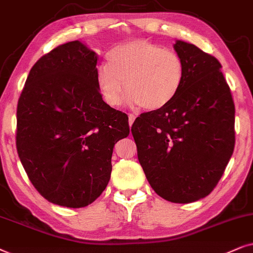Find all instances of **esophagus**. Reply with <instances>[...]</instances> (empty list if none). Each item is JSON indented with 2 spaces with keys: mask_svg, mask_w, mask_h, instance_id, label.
I'll use <instances>...</instances> for the list:
<instances>
[{
  "mask_svg": "<svg viewBox=\"0 0 253 253\" xmlns=\"http://www.w3.org/2000/svg\"><path fill=\"white\" fill-rule=\"evenodd\" d=\"M128 124H129V127H132V125L134 123V120H135V116H133V114H129L128 116Z\"/></svg>",
  "mask_w": 253,
  "mask_h": 253,
  "instance_id": "esophagus-1",
  "label": "esophagus"
}]
</instances>
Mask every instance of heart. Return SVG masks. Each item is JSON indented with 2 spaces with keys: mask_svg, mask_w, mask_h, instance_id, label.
Returning <instances> with one entry per match:
<instances>
[{
  "mask_svg": "<svg viewBox=\"0 0 253 253\" xmlns=\"http://www.w3.org/2000/svg\"><path fill=\"white\" fill-rule=\"evenodd\" d=\"M185 62L177 52L148 40L120 43L107 53L106 65L96 68V85L110 106L128 99L147 111L169 105L179 93Z\"/></svg>",
  "mask_w": 253,
  "mask_h": 253,
  "instance_id": "heart-1",
  "label": "heart"
}]
</instances>
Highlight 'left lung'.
<instances>
[{"mask_svg":"<svg viewBox=\"0 0 253 253\" xmlns=\"http://www.w3.org/2000/svg\"><path fill=\"white\" fill-rule=\"evenodd\" d=\"M173 47L185 62L183 86L168 106L137 117L132 134L153 190L188 204L207 197L224 172L235 147V104L216 58L181 40Z\"/></svg>","mask_w":253,"mask_h":253,"instance_id":"left-lung-1","label":"left lung"}]
</instances>
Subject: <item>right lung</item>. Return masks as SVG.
I'll use <instances>...</instances> for the list:
<instances>
[{
    "instance_id": "1",
    "label": "right lung",
    "mask_w": 253,
    "mask_h": 253,
    "mask_svg": "<svg viewBox=\"0 0 253 253\" xmlns=\"http://www.w3.org/2000/svg\"><path fill=\"white\" fill-rule=\"evenodd\" d=\"M97 54L79 40L45 54L30 70L17 105L16 147L36 190L49 203L81 208L109 184L113 147L128 117L104 102Z\"/></svg>"
}]
</instances>
